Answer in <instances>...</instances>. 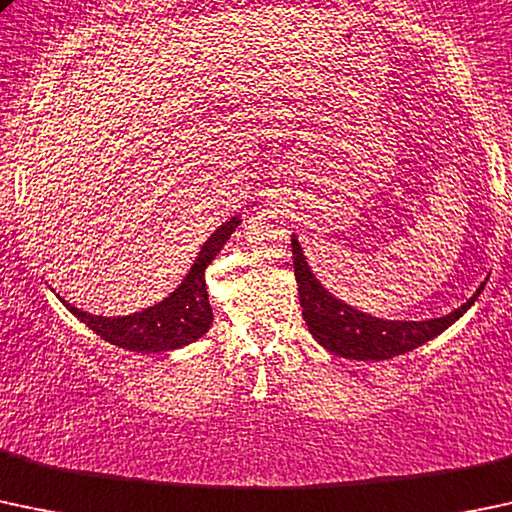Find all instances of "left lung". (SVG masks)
Here are the masks:
<instances>
[{
    "mask_svg": "<svg viewBox=\"0 0 512 512\" xmlns=\"http://www.w3.org/2000/svg\"><path fill=\"white\" fill-rule=\"evenodd\" d=\"M292 255H294V277L299 287L301 316L309 326L311 336L326 348L328 353L341 355L351 360H387L395 355L410 353L422 343L437 338L454 321H459L466 311L471 309L473 301L481 294L483 284L476 294L454 309L451 314L439 316V319L424 321H392L378 319L373 314L358 311L346 301L336 299L324 284L316 279L306 262L304 250H301L297 235H292Z\"/></svg>",
    "mask_w": 512,
    "mask_h": 512,
    "instance_id": "1",
    "label": "left lung"
}]
</instances>
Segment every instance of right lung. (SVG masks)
<instances>
[{
  "mask_svg": "<svg viewBox=\"0 0 512 512\" xmlns=\"http://www.w3.org/2000/svg\"><path fill=\"white\" fill-rule=\"evenodd\" d=\"M238 225V215L225 220L211 238L203 242L196 262H193L186 277L181 279L179 287L169 297L157 301L154 306H147V309L134 311V314L127 316H98L68 304L66 299H58L63 301V306L73 316H78L85 326L93 328L100 338L110 341L112 346L137 353H161L184 348L188 343L206 336V331L213 324V309L206 289V267L223 250L225 242L230 240Z\"/></svg>",
  "mask_w": 512,
  "mask_h": 512,
  "instance_id": "right-lung-1",
  "label": "right lung"
}]
</instances>
